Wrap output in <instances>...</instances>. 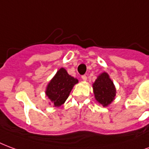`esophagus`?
I'll use <instances>...</instances> for the list:
<instances>
[{"label":"esophagus","mask_w":149,"mask_h":149,"mask_svg":"<svg viewBox=\"0 0 149 149\" xmlns=\"http://www.w3.org/2000/svg\"><path fill=\"white\" fill-rule=\"evenodd\" d=\"M82 80H84V81H86V80H87V77H86V75L84 74V75L82 76Z\"/></svg>","instance_id":"34e87169"}]
</instances>
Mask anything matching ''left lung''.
Masks as SVG:
<instances>
[{"label": "left lung", "instance_id": "1", "mask_svg": "<svg viewBox=\"0 0 149 149\" xmlns=\"http://www.w3.org/2000/svg\"><path fill=\"white\" fill-rule=\"evenodd\" d=\"M93 88L95 98L103 106H107L114 99L116 90L107 73L104 72L97 77Z\"/></svg>", "mask_w": 149, "mask_h": 149}]
</instances>
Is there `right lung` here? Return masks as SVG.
Wrapping results in <instances>:
<instances>
[{"instance_id": "obj_1", "label": "right lung", "mask_w": 149, "mask_h": 149, "mask_svg": "<svg viewBox=\"0 0 149 149\" xmlns=\"http://www.w3.org/2000/svg\"><path fill=\"white\" fill-rule=\"evenodd\" d=\"M77 82L78 79L69 75L67 70L61 68L47 86V96L54 103L55 106H60L65 102Z\"/></svg>"}]
</instances>
